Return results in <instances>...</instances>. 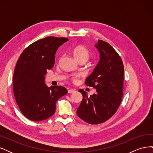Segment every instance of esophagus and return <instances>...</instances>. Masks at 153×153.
Segmentation results:
<instances>
[{
    "instance_id": "1",
    "label": "esophagus",
    "mask_w": 153,
    "mask_h": 153,
    "mask_svg": "<svg viewBox=\"0 0 153 153\" xmlns=\"http://www.w3.org/2000/svg\"><path fill=\"white\" fill-rule=\"evenodd\" d=\"M68 91V93H70V94H71V93H73V92H75V89H69Z\"/></svg>"
}]
</instances>
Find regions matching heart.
Returning a JSON list of instances; mask_svg holds the SVG:
<instances>
[{"label":"heart","mask_w":153,"mask_h":153,"mask_svg":"<svg viewBox=\"0 0 153 153\" xmlns=\"http://www.w3.org/2000/svg\"><path fill=\"white\" fill-rule=\"evenodd\" d=\"M73 53L78 61H80V60L87 61L90 55L89 51L84 47H82V46H78V47H76L74 48L73 50ZM80 73L74 74L72 76V79L73 81L75 82L77 80L78 78L80 77Z\"/></svg>","instance_id":"b5f03b06"}]
</instances>
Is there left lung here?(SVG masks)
Wrapping results in <instances>:
<instances>
[{
    "mask_svg": "<svg viewBox=\"0 0 153 153\" xmlns=\"http://www.w3.org/2000/svg\"><path fill=\"white\" fill-rule=\"evenodd\" d=\"M95 47L100 59L85 83L96 89V93L88 97L84 90H78L83 99L76 111L78 117L91 124L104 123L117 112L122 101L124 85V65L119 55L102 40L99 39Z\"/></svg>",
    "mask_w": 153,
    "mask_h": 153,
    "instance_id": "1",
    "label": "left lung"
}]
</instances>
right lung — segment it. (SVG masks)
<instances>
[{"instance_id": "1", "label": "right lung", "mask_w": 153, "mask_h": 153, "mask_svg": "<svg viewBox=\"0 0 153 153\" xmlns=\"http://www.w3.org/2000/svg\"><path fill=\"white\" fill-rule=\"evenodd\" d=\"M66 38L48 36L27 47L16 62L13 75V91L16 103L27 119L40 121L55 113V104L68 93L64 87H48L45 83L47 69L55 63L58 48Z\"/></svg>"}]
</instances>
